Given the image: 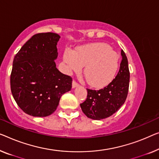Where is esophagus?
Returning <instances> with one entry per match:
<instances>
[{
	"label": "esophagus",
	"mask_w": 159,
	"mask_h": 159,
	"mask_svg": "<svg viewBox=\"0 0 159 159\" xmlns=\"http://www.w3.org/2000/svg\"><path fill=\"white\" fill-rule=\"evenodd\" d=\"M79 86V84H78L76 81H75V80H73L72 87L73 88V89H74V88H75V87H78Z\"/></svg>",
	"instance_id": "34e87169"
}]
</instances>
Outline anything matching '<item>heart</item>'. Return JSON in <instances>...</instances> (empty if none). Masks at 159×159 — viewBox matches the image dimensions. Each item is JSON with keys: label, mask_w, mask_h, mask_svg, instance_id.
Returning <instances> with one entry per match:
<instances>
[{"label": "heart", "mask_w": 159, "mask_h": 159, "mask_svg": "<svg viewBox=\"0 0 159 159\" xmlns=\"http://www.w3.org/2000/svg\"><path fill=\"white\" fill-rule=\"evenodd\" d=\"M63 61L69 72H79L84 66V74L90 86L101 88L114 78L118 67L117 53L105 43H92L73 52L65 51Z\"/></svg>", "instance_id": "obj_1"}]
</instances>
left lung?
<instances>
[{
    "label": "left lung",
    "mask_w": 159,
    "mask_h": 159,
    "mask_svg": "<svg viewBox=\"0 0 159 159\" xmlns=\"http://www.w3.org/2000/svg\"><path fill=\"white\" fill-rule=\"evenodd\" d=\"M121 56L119 70L108 86L98 91L87 89L86 100L80 106L88 118L93 120L108 118L124 103L129 92L130 73L127 57L123 50Z\"/></svg>",
    "instance_id": "obj_1"
}]
</instances>
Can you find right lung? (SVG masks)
Returning a JSON list of instances; mask_svg holds the SVG:
<instances>
[{
	"instance_id": "right-lung-1",
	"label": "right lung",
	"mask_w": 159,
	"mask_h": 159,
	"mask_svg": "<svg viewBox=\"0 0 159 159\" xmlns=\"http://www.w3.org/2000/svg\"><path fill=\"white\" fill-rule=\"evenodd\" d=\"M60 38L54 33L35 34L14 57L11 93L21 110L32 116L52 114L72 88V78L59 71L54 61Z\"/></svg>"
}]
</instances>
